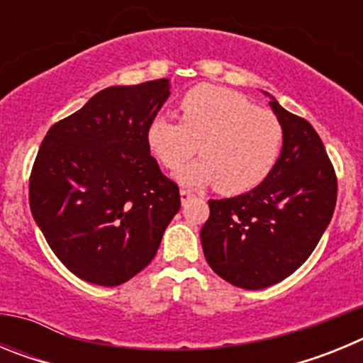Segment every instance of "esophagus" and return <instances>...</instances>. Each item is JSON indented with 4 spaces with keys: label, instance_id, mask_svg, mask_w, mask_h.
I'll list each match as a JSON object with an SVG mask.
<instances>
[{
    "label": "esophagus",
    "instance_id": "obj_1",
    "mask_svg": "<svg viewBox=\"0 0 363 363\" xmlns=\"http://www.w3.org/2000/svg\"><path fill=\"white\" fill-rule=\"evenodd\" d=\"M192 196H194V194H192V192L189 191V189H182V191H179V198H182V203L189 201Z\"/></svg>",
    "mask_w": 363,
    "mask_h": 363
}]
</instances>
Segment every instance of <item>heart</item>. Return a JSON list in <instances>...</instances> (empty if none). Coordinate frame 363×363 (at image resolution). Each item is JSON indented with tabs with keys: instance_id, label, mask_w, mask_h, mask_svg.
Instances as JSON below:
<instances>
[{
	"instance_id": "1",
	"label": "heart",
	"mask_w": 363,
	"mask_h": 363,
	"mask_svg": "<svg viewBox=\"0 0 363 363\" xmlns=\"http://www.w3.org/2000/svg\"><path fill=\"white\" fill-rule=\"evenodd\" d=\"M178 111L179 121L154 118L145 138L154 158L171 171L200 150L203 158L178 172L182 184H214L233 196L258 187L277 165L284 143L280 120L240 92L198 85L179 99Z\"/></svg>"
}]
</instances>
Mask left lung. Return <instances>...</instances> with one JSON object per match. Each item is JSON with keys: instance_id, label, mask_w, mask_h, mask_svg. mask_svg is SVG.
<instances>
[{"instance_id": "left-lung-1", "label": "left lung", "mask_w": 363, "mask_h": 363, "mask_svg": "<svg viewBox=\"0 0 363 363\" xmlns=\"http://www.w3.org/2000/svg\"><path fill=\"white\" fill-rule=\"evenodd\" d=\"M284 127L277 165L252 191L209 200L200 230L207 264L242 289L291 277L318 245L336 205V172L313 125L269 101Z\"/></svg>"}]
</instances>
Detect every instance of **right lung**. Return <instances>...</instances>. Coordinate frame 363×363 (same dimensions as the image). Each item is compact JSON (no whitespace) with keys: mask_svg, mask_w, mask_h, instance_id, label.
Here are the masks:
<instances>
[{"mask_svg":"<svg viewBox=\"0 0 363 363\" xmlns=\"http://www.w3.org/2000/svg\"><path fill=\"white\" fill-rule=\"evenodd\" d=\"M169 79L99 91L45 134L28 179L32 216L72 274L121 285L145 269L179 211V189L160 171L147 127Z\"/></svg>","mask_w":363,"mask_h":363,"instance_id":"right-lung-1","label":"right lung"}]
</instances>
